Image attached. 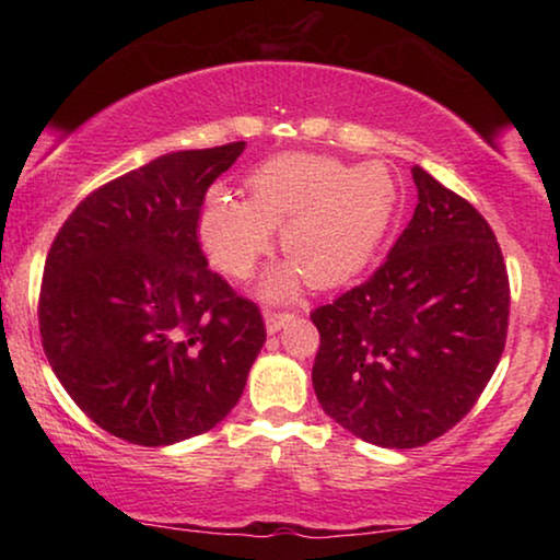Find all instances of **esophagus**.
<instances>
[{
	"mask_svg": "<svg viewBox=\"0 0 560 560\" xmlns=\"http://www.w3.org/2000/svg\"><path fill=\"white\" fill-rule=\"evenodd\" d=\"M288 320H293V313H290V311H265V324H267V331H270V334L280 331V328L285 326Z\"/></svg>",
	"mask_w": 560,
	"mask_h": 560,
	"instance_id": "1",
	"label": "esophagus"
}]
</instances>
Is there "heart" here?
Instances as JSON below:
<instances>
[{
  "mask_svg": "<svg viewBox=\"0 0 560 560\" xmlns=\"http://www.w3.org/2000/svg\"><path fill=\"white\" fill-rule=\"evenodd\" d=\"M400 186L387 165H349L326 155H280L247 178V201L206 198L198 232L213 265L247 280L272 247L293 262L265 280L267 295H285L305 272L313 285H336L370 262L393 224Z\"/></svg>",
  "mask_w": 560,
  "mask_h": 560,
  "instance_id": "b5f03b06",
  "label": "heart"
}]
</instances>
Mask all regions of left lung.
<instances>
[{
	"instance_id": "1",
	"label": "left lung",
	"mask_w": 560,
	"mask_h": 560,
	"mask_svg": "<svg viewBox=\"0 0 560 560\" xmlns=\"http://www.w3.org/2000/svg\"><path fill=\"white\" fill-rule=\"evenodd\" d=\"M418 206L362 285L311 311L313 387L328 416L382 448L448 433L485 393L510 324V278L487 219L423 167Z\"/></svg>"
}]
</instances>
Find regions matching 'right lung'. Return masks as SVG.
Returning <instances> with one entry per match:
<instances>
[{"instance_id":"add662e5","label":"right lung","mask_w":560,"mask_h":560,"mask_svg":"<svg viewBox=\"0 0 560 560\" xmlns=\"http://www.w3.org/2000/svg\"><path fill=\"white\" fill-rule=\"evenodd\" d=\"M242 150L171 152L119 175L50 244L37 301L45 357L121 441L167 446L211 431L267 339L259 305L211 270L198 240L206 190Z\"/></svg>"}]
</instances>
